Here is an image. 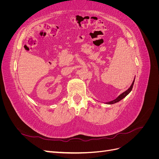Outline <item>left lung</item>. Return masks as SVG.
<instances>
[{"label": "left lung", "instance_id": "1", "mask_svg": "<svg viewBox=\"0 0 159 159\" xmlns=\"http://www.w3.org/2000/svg\"><path fill=\"white\" fill-rule=\"evenodd\" d=\"M134 79H135V77H134V80H133V83H132L131 85L130 86V88H129L127 90H126L125 91H124V92H123V93H122L121 94H120L116 99H114V100H113V101H111V102H106V103H106V104H109V105H111V104H114V103H117V102H120V101H121V99H123V98H125L126 96H127V95L130 92H131V90H132V89H133V84H134Z\"/></svg>", "mask_w": 159, "mask_h": 159}]
</instances>
